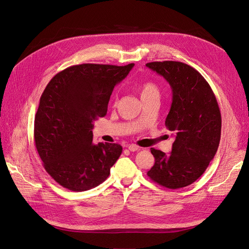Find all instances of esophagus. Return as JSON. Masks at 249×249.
<instances>
[{
  "label": "esophagus",
  "instance_id": "obj_1",
  "mask_svg": "<svg viewBox=\"0 0 249 249\" xmlns=\"http://www.w3.org/2000/svg\"><path fill=\"white\" fill-rule=\"evenodd\" d=\"M127 148L130 150V151H136L139 149V146L136 145V144H129L127 145Z\"/></svg>",
  "mask_w": 249,
  "mask_h": 249
}]
</instances>
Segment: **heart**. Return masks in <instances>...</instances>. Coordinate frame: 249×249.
<instances>
[{"label": "heart", "instance_id": "1", "mask_svg": "<svg viewBox=\"0 0 249 249\" xmlns=\"http://www.w3.org/2000/svg\"><path fill=\"white\" fill-rule=\"evenodd\" d=\"M160 87L158 84H155L154 82H145L143 83L139 87V93L141 96V99L152 97V96H158L160 97Z\"/></svg>", "mask_w": 249, "mask_h": 249}]
</instances>
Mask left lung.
Returning a JSON list of instances; mask_svg holds the SVG:
<instances>
[{
  "mask_svg": "<svg viewBox=\"0 0 249 249\" xmlns=\"http://www.w3.org/2000/svg\"><path fill=\"white\" fill-rule=\"evenodd\" d=\"M146 67L162 75L173 89L165 119L175 136L172 153L151 148V180L167 189H180L197 180L214 159L221 137V113L213 90L204 76L179 61H153Z\"/></svg>",
  "mask_w": 249,
  "mask_h": 249,
  "instance_id": "8db88e82",
  "label": "left lung"
}]
</instances>
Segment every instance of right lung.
Wrapping results in <instances>:
<instances>
[{
    "mask_svg": "<svg viewBox=\"0 0 249 249\" xmlns=\"http://www.w3.org/2000/svg\"><path fill=\"white\" fill-rule=\"evenodd\" d=\"M134 67L83 63L51 78L34 120V141L47 174L73 192L107 179L122 153L118 143L93 142V122L107 114L114 87Z\"/></svg>",
    "mask_w": 249,
    "mask_h": 249,
    "instance_id": "obj_1",
    "label": "right lung"
}]
</instances>
